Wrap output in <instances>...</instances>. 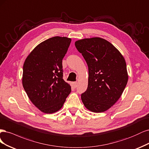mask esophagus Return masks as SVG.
Instances as JSON below:
<instances>
[{"label":"esophagus","mask_w":149,"mask_h":149,"mask_svg":"<svg viewBox=\"0 0 149 149\" xmlns=\"http://www.w3.org/2000/svg\"><path fill=\"white\" fill-rule=\"evenodd\" d=\"M72 86H73L74 88H76L77 86V82H73L72 83Z\"/></svg>","instance_id":"esophagus-1"}]
</instances>
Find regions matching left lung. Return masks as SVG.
Returning a JSON list of instances; mask_svg holds the SVG:
<instances>
[{
  "mask_svg": "<svg viewBox=\"0 0 149 149\" xmlns=\"http://www.w3.org/2000/svg\"><path fill=\"white\" fill-rule=\"evenodd\" d=\"M88 68L87 90L81 95L84 106L94 113L107 111L115 104L128 80L125 59L111 43L95 37L75 41Z\"/></svg>",
  "mask_w": 149,
  "mask_h": 149,
  "instance_id": "obj_1",
  "label": "left lung"
}]
</instances>
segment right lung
I'll return each mask as SVG.
<instances>
[{"mask_svg": "<svg viewBox=\"0 0 149 149\" xmlns=\"http://www.w3.org/2000/svg\"><path fill=\"white\" fill-rule=\"evenodd\" d=\"M71 39L54 36L38 45L25 59L22 84L31 102L42 112L54 113L71 92L63 79L62 59Z\"/></svg>", "mask_w": 149, "mask_h": 149, "instance_id": "right-lung-1", "label": "right lung"}]
</instances>
